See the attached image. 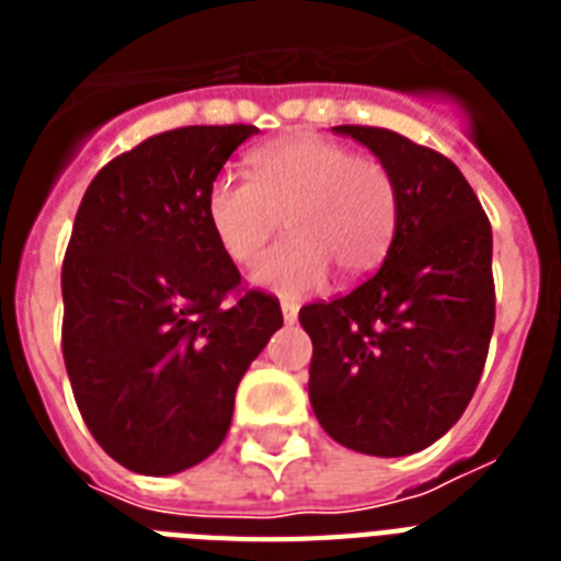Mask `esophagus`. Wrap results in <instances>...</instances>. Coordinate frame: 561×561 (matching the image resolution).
<instances>
[{
    "label": "esophagus",
    "mask_w": 561,
    "mask_h": 561,
    "mask_svg": "<svg viewBox=\"0 0 561 561\" xmlns=\"http://www.w3.org/2000/svg\"><path fill=\"white\" fill-rule=\"evenodd\" d=\"M282 317H285V323H297L299 306L294 299H282Z\"/></svg>",
    "instance_id": "esophagus-1"
}]
</instances>
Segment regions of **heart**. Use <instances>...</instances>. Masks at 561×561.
<instances>
[{
    "label": "heart",
    "mask_w": 561,
    "mask_h": 561,
    "mask_svg": "<svg viewBox=\"0 0 561 561\" xmlns=\"http://www.w3.org/2000/svg\"><path fill=\"white\" fill-rule=\"evenodd\" d=\"M250 176L224 171L211 180L206 211L224 253L250 264L288 218L290 236L253 267L276 294L323 285L329 264L343 279L373 273L396 232V183L381 160L314 134L264 145L250 157Z\"/></svg>",
    "instance_id": "obj_1"
}]
</instances>
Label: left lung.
<instances>
[{"mask_svg":"<svg viewBox=\"0 0 561 561\" xmlns=\"http://www.w3.org/2000/svg\"><path fill=\"white\" fill-rule=\"evenodd\" d=\"M387 165L396 232L350 294L302 306L314 343L308 396L334 443L404 457L469 408L495 329L492 227L460 169L387 127L341 125Z\"/></svg>","mask_w":561,"mask_h":561,"instance_id":"obj_1","label":"left lung"}]
</instances>
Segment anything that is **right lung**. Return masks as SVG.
I'll return each mask as SVG.
<instances>
[{"instance_id":"obj_1","label":"right lung","mask_w":561,"mask_h":561,"mask_svg":"<svg viewBox=\"0 0 561 561\" xmlns=\"http://www.w3.org/2000/svg\"><path fill=\"white\" fill-rule=\"evenodd\" d=\"M253 125L145 139L95 174L66 247L64 360L95 443L139 474H178L229 431L238 381L282 325L244 288L206 194Z\"/></svg>"}]
</instances>
